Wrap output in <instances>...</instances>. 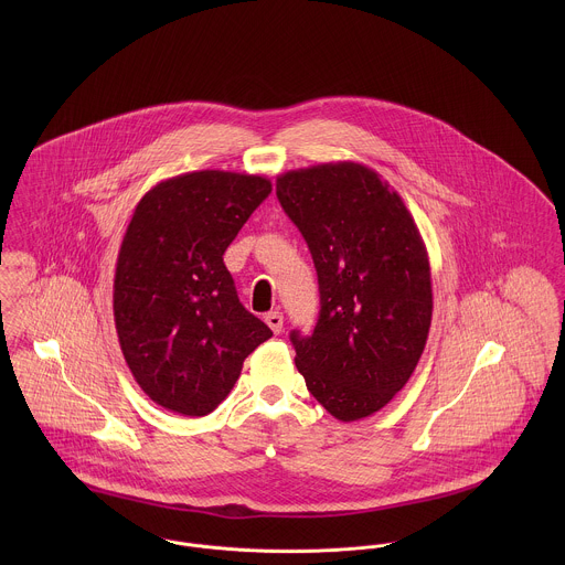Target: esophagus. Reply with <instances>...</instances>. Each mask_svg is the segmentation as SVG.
Masks as SVG:
<instances>
[{"label": "esophagus", "mask_w": 565, "mask_h": 565, "mask_svg": "<svg viewBox=\"0 0 565 565\" xmlns=\"http://www.w3.org/2000/svg\"><path fill=\"white\" fill-rule=\"evenodd\" d=\"M265 323L271 328L274 334H280V330H282V313H280V311L267 313V316H265Z\"/></svg>", "instance_id": "34e87169"}]
</instances>
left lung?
Segmentation results:
<instances>
[{"label":"left lung","mask_w":565,"mask_h":565,"mask_svg":"<svg viewBox=\"0 0 565 565\" xmlns=\"http://www.w3.org/2000/svg\"><path fill=\"white\" fill-rule=\"evenodd\" d=\"M276 195L320 282L313 334L291 332L296 367L332 417H370L406 385L428 339L426 245L403 198L361 162L280 173Z\"/></svg>","instance_id":"left-lung-1"}]
</instances>
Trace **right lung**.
<instances>
[{"label":"right lung","instance_id":"1","mask_svg":"<svg viewBox=\"0 0 565 565\" xmlns=\"http://www.w3.org/2000/svg\"><path fill=\"white\" fill-rule=\"evenodd\" d=\"M271 193L263 175L189 171L137 204L117 256L113 311L124 359L150 401L202 417L271 337L245 311L224 252Z\"/></svg>","mask_w":565,"mask_h":565}]
</instances>
